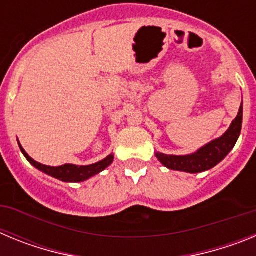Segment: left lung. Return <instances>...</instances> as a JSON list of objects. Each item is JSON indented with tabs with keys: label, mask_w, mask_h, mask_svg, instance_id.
Listing matches in <instances>:
<instances>
[{
	"label": "left lung",
	"mask_w": 256,
	"mask_h": 256,
	"mask_svg": "<svg viewBox=\"0 0 256 256\" xmlns=\"http://www.w3.org/2000/svg\"><path fill=\"white\" fill-rule=\"evenodd\" d=\"M244 106L241 102L236 119L230 123V128L218 138L188 155H166L156 151L155 156L165 168L170 170L186 172V173H201L218 165L234 148L242 128Z\"/></svg>",
	"instance_id": "obj_1"
}]
</instances>
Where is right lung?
<instances>
[{
  "mask_svg": "<svg viewBox=\"0 0 256 256\" xmlns=\"http://www.w3.org/2000/svg\"><path fill=\"white\" fill-rule=\"evenodd\" d=\"M18 144H19V148L22 150V155L26 156V159L30 162L34 168H37L38 170L44 172L47 176H51V177L56 178L58 180H62V182L68 183H78V182H84V180H90L96 174L101 173L102 170H105L108 165L114 162V155L110 154L108 156H106L105 159L100 160V162H94L91 165H74V164H64L60 165V166H48V165H44L40 162H36L26 152V150L22 148V146L20 144L19 140H18Z\"/></svg>",
  "mask_w": 256,
  "mask_h": 256,
  "instance_id": "right-lung-1",
  "label": "right lung"
}]
</instances>
